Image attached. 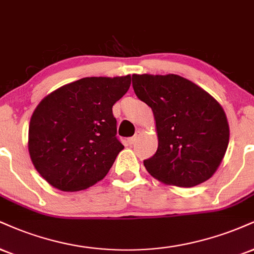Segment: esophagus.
I'll return each instance as SVG.
<instances>
[{"instance_id":"obj_1","label":"esophagus","mask_w":254,"mask_h":254,"mask_svg":"<svg viewBox=\"0 0 254 254\" xmlns=\"http://www.w3.org/2000/svg\"><path fill=\"white\" fill-rule=\"evenodd\" d=\"M137 138H138V136H137V135H135V136H133V137H130V138L127 139V143H129L130 145L135 144V143H136V140H137Z\"/></svg>"}]
</instances>
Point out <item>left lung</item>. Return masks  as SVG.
<instances>
[{"label":"left lung","mask_w":254,"mask_h":254,"mask_svg":"<svg viewBox=\"0 0 254 254\" xmlns=\"http://www.w3.org/2000/svg\"><path fill=\"white\" fill-rule=\"evenodd\" d=\"M136 96L154 114L158 146L145 169L164 185L194 187L210 179L230 140L227 117L214 97L177 74H132Z\"/></svg>","instance_id":"8db88e82"}]
</instances>
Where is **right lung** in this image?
Returning <instances> with one entry per match:
<instances>
[{
	"label": "right lung",
	"instance_id": "1",
	"mask_svg": "<svg viewBox=\"0 0 254 254\" xmlns=\"http://www.w3.org/2000/svg\"><path fill=\"white\" fill-rule=\"evenodd\" d=\"M131 75L90 77L47 94L29 122L33 166L52 187L78 191L102 181L124 149L112 106L127 92Z\"/></svg>",
	"mask_w": 254,
	"mask_h": 254
}]
</instances>
